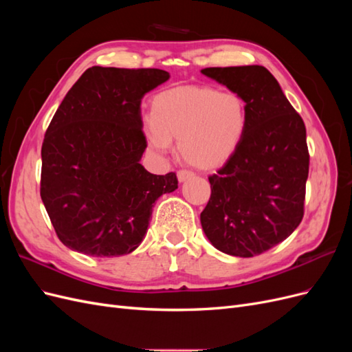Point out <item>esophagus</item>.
Listing matches in <instances>:
<instances>
[{"label":"esophagus","mask_w":352,"mask_h":352,"mask_svg":"<svg viewBox=\"0 0 352 352\" xmlns=\"http://www.w3.org/2000/svg\"><path fill=\"white\" fill-rule=\"evenodd\" d=\"M192 176H194V173L192 172H188V170H179V172H177V180H179V182H185L186 179L192 177Z\"/></svg>","instance_id":"1"}]
</instances>
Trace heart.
Wrapping results in <instances>:
<instances>
[{
  "label": "heart",
  "mask_w": 352,
  "mask_h": 352,
  "mask_svg": "<svg viewBox=\"0 0 352 352\" xmlns=\"http://www.w3.org/2000/svg\"><path fill=\"white\" fill-rule=\"evenodd\" d=\"M153 117L142 123L153 151L167 154L172 138L185 162L201 170L226 163L248 129V109L239 94L211 87H177L160 92Z\"/></svg>",
  "instance_id": "b5f03b06"
}]
</instances>
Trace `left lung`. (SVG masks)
I'll use <instances>...</instances> for the list:
<instances>
[{"label": "left lung", "instance_id": "1", "mask_svg": "<svg viewBox=\"0 0 352 352\" xmlns=\"http://www.w3.org/2000/svg\"><path fill=\"white\" fill-rule=\"evenodd\" d=\"M201 73L239 94L248 109L241 146L208 177L211 195L201 226L219 251L254 257L285 241L302 220L310 164L305 124L263 66Z\"/></svg>", "mask_w": 352, "mask_h": 352}]
</instances>
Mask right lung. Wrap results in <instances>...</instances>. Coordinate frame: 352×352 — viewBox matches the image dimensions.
I'll list each match as a JSON object with an SVG mask.
<instances>
[{
	"label": "right lung",
	"mask_w": 352,
	"mask_h": 352,
	"mask_svg": "<svg viewBox=\"0 0 352 352\" xmlns=\"http://www.w3.org/2000/svg\"><path fill=\"white\" fill-rule=\"evenodd\" d=\"M170 78L160 69L94 66L61 101L42 142L41 198L67 248L119 257L142 242L154 202L177 177L146 172L141 101Z\"/></svg>",
	"instance_id": "1"
}]
</instances>
